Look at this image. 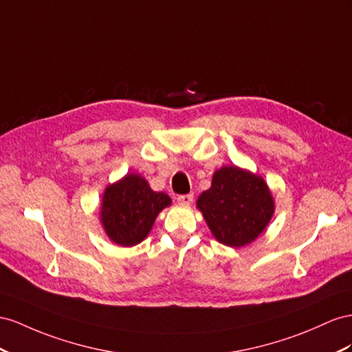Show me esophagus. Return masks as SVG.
Here are the masks:
<instances>
[{
    "mask_svg": "<svg viewBox=\"0 0 352 352\" xmlns=\"http://www.w3.org/2000/svg\"><path fill=\"white\" fill-rule=\"evenodd\" d=\"M177 201L182 205H190L193 202V195H179Z\"/></svg>",
    "mask_w": 352,
    "mask_h": 352,
    "instance_id": "34e87169",
    "label": "esophagus"
}]
</instances>
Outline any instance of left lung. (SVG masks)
Instances as JSON below:
<instances>
[{"mask_svg": "<svg viewBox=\"0 0 352 352\" xmlns=\"http://www.w3.org/2000/svg\"><path fill=\"white\" fill-rule=\"evenodd\" d=\"M214 238L232 248L248 245L272 219L274 197L265 179L238 166H223L196 202Z\"/></svg>", "mask_w": 352, "mask_h": 352, "instance_id": "1", "label": "left lung"}]
</instances>
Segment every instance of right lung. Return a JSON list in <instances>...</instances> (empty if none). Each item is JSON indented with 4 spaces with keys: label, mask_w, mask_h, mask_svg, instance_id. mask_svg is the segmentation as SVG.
<instances>
[{
    "label": "right lung",
    "mask_w": 352,
    "mask_h": 352,
    "mask_svg": "<svg viewBox=\"0 0 352 352\" xmlns=\"http://www.w3.org/2000/svg\"><path fill=\"white\" fill-rule=\"evenodd\" d=\"M169 205L170 197L151 190L146 178L126 174L102 195V228L114 244L133 247L147 238L157 214Z\"/></svg>",
    "instance_id": "obj_1"
}]
</instances>
